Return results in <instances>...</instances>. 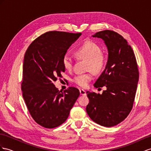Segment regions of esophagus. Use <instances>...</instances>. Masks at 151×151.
<instances>
[{
  "label": "esophagus",
  "mask_w": 151,
  "mask_h": 151,
  "mask_svg": "<svg viewBox=\"0 0 151 151\" xmlns=\"http://www.w3.org/2000/svg\"><path fill=\"white\" fill-rule=\"evenodd\" d=\"M80 93L81 95H82V96H86L87 94L86 92L84 90H83V89H80Z\"/></svg>",
  "instance_id": "34e87169"
}]
</instances>
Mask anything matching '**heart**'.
Here are the masks:
<instances>
[{"label": "heart", "instance_id": "1", "mask_svg": "<svg viewBox=\"0 0 151 151\" xmlns=\"http://www.w3.org/2000/svg\"><path fill=\"white\" fill-rule=\"evenodd\" d=\"M75 55L78 59L87 60L86 69L92 71L95 73H99L106 64V57L101 52V48L94 42L87 40L80 45L75 50ZM62 63L64 68L68 71L73 68L74 60L68 53L64 55ZM93 74L92 71L82 73L76 75L73 79L76 86L82 88L86 87L92 80Z\"/></svg>", "mask_w": 151, "mask_h": 151}]
</instances>
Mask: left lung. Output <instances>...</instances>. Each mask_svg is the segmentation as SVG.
<instances>
[{
	"mask_svg": "<svg viewBox=\"0 0 151 151\" xmlns=\"http://www.w3.org/2000/svg\"><path fill=\"white\" fill-rule=\"evenodd\" d=\"M93 37L101 38L109 51L105 71L94 87H106L102 94L87 91L89 103L86 107L90 118L98 124L112 127L123 121L133 109L139 72L131 46L119 34L105 30Z\"/></svg>",
	"mask_w": 151,
	"mask_h": 151,
	"instance_id": "8db88e82",
	"label": "left lung"
}]
</instances>
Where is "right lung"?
I'll return each mask as SVG.
<instances>
[{"label":"right lung","instance_id":"obj_1","mask_svg":"<svg viewBox=\"0 0 151 151\" xmlns=\"http://www.w3.org/2000/svg\"><path fill=\"white\" fill-rule=\"evenodd\" d=\"M82 33L49 31L27 49L23 65L22 95L32 119L46 128H54L68 119L79 97L78 88L59 91L53 82L65 71L62 59Z\"/></svg>","mask_w":151,"mask_h":151}]
</instances>
